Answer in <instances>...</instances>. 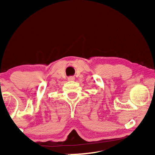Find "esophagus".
<instances>
[{
  "label": "esophagus",
  "instance_id": "esophagus-1",
  "mask_svg": "<svg viewBox=\"0 0 155 155\" xmlns=\"http://www.w3.org/2000/svg\"><path fill=\"white\" fill-rule=\"evenodd\" d=\"M68 80L69 81H73V80H75V77H74V76H71V77H68Z\"/></svg>",
  "mask_w": 155,
  "mask_h": 155
}]
</instances>
